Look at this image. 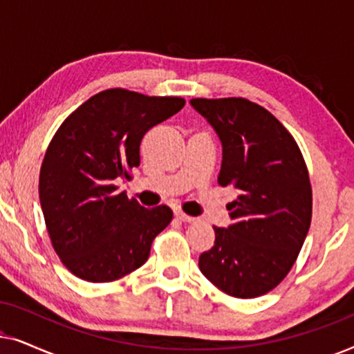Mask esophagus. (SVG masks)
<instances>
[{"label": "esophagus", "instance_id": "esophagus-1", "mask_svg": "<svg viewBox=\"0 0 354 354\" xmlns=\"http://www.w3.org/2000/svg\"><path fill=\"white\" fill-rule=\"evenodd\" d=\"M176 217H177L178 221H182V222H195L196 221V217L187 216L185 212H182V211H176Z\"/></svg>", "mask_w": 354, "mask_h": 354}]
</instances>
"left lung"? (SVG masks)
<instances>
[{"instance_id":"left-lung-1","label":"left lung","mask_w":354,"mask_h":354,"mask_svg":"<svg viewBox=\"0 0 354 354\" xmlns=\"http://www.w3.org/2000/svg\"><path fill=\"white\" fill-rule=\"evenodd\" d=\"M222 145L219 185L239 192L229 227L200 256L203 275L235 298L270 292L292 269L306 239L313 193L306 164L288 130L245 98L190 101Z\"/></svg>"}]
</instances>
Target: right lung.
<instances>
[{"instance_id":"right-lung-1","label":"right lung","mask_w":354,"mask_h":354,"mask_svg":"<svg viewBox=\"0 0 354 354\" xmlns=\"http://www.w3.org/2000/svg\"><path fill=\"white\" fill-rule=\"evenodd\" d=\"M185 101L122 88L91 96L53 137L40 171V205L62 264L86 282H111L147 263L154 236L172 221L147 209L115 182L140 166V142Z\"/></svg>"}]
</instances>
